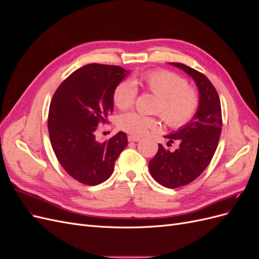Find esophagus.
I'll list each match as a JSON object with an SVG mask.
<instances>
[{"instance_id":"1","label":"esophagus","mask_w":259,"mask_h":259,"mask_svg":"<svg viewBox=\"0 0 259 259\" xmlns=\"http://www.w3.org/2000/svg\"><path fill=\"white\" fill-rule=\"evenodd\" d=\"M139 140H140V138H139V137L132 136V135H130V136H128V142H135V143H137V142H139Z\"/></svg>"}]
</instances>
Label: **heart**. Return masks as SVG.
I'll use <instances>...</instances> for the list:
<instances>
[{
    "instance_id": "heart-1",
    "label": "heart",
    "mask_w": 259,
    "mask_h": 259,
    "mask_svg": "<svg viewBox=\"0 0 259 259\" xmlns=\"http://www.w3.org/2000/svg\"><path fill=\"white\" fill-rule=\"evenodd\" d=\"M142 85L159 97L154 112L171 128H179L189 123L200 106L198 92L189 88L187 81L167 70H154L142 76ZM137 86L131 80L117 84L113 92V101L121 110H126L135 103ZM119 126L135 136L146 135L149 131L159 128V121L152 116L137 112L124 113L119 119Z\"/></svg>"
}]
</instances>
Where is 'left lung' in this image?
<instances>
[{"instance_id": "1", "label": "left lung", "mask_w": 259, "mask_h": 259, "mask_svg": "<svg viewBox=\"0 0 259 259\" xmlns=\"http://www.w3.org/2000/svg\"><path fill=\"white\" fill-rule=\"evenodd\" d=\"M169 64L192 76L200 94V106L193 119L174 134L165 136L169 143L178 140L179 148L170 152L159 144L158 152L149 161V170L155 182L175 189L193 182L207 167L221 137L223 119L221 99L207 77L184 64Z\"/></svg>"}]
</instances>
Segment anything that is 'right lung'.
<instances>
[{"label": "right lung", "instance_id": "right-lung-1", "mask_svg": "<svg viewBox=\"0 0 259 259\" xmlns=\"http://www.w3.org/2000/svg\"><path fill=\"white\" fill-rule=\"evenodd\" d=\"M127 73L119 66L90 64L70 74L54 94L48 119L51 144L60 165L81 184L104 183L127 146L124 132L104 143L95 138L98 125L113 111V92Z\"/></svg>", "mask_w": 259, "mask_h": 259}]
</instances>
